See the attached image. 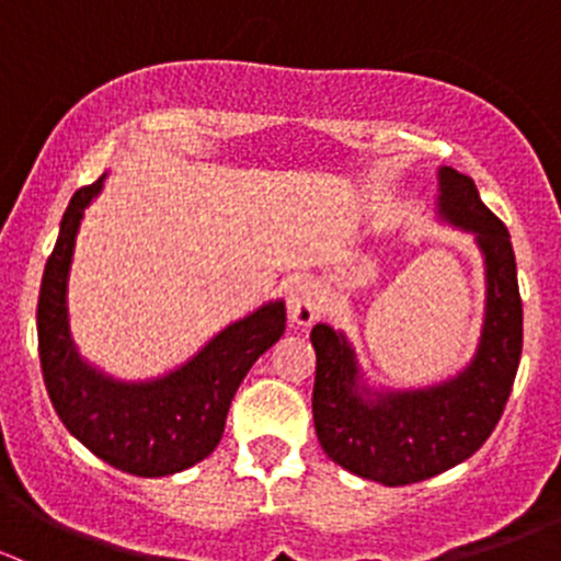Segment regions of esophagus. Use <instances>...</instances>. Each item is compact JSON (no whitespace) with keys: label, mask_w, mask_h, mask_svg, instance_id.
<instances>
[{"label":"esophagus","mask_w":561,"mask_h":561,"mask_svg":"<svg viewBox=\"0 0 561 561\" xmlns=\"http://www.w3.org/2000/svg\"><path fill=\"white\" fill-rule=\"evenodd\" d=\"M287 314L296 325H312L320 317V290L314 279L301 276L287 287Z\"/></svg>","instance_id":"esophagus-1"}]
</instances>
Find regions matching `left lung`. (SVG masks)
<instances>
[{
  "instance_id": "obj_1",
  "label": "left lung",
  "mask_w": 561,
  "mask_h": 561,
  "mask_svg": "<svg viewBox=\"0 0 561 561\" xmlns=\"http://www.w3.org/2000/svg\"><path fill=\"white\" fill-rule=\"evenodd\" d=\"M437 179L439 222L472 233L483 254L485 312L469 364L426 388H375L342 331L317 322L309 336L317 439L339 467L382 485L417 483L467 461L500 423L522 360L524 309L511 233L469 175L443 165Z\"/></svg>"
}]
</instances>
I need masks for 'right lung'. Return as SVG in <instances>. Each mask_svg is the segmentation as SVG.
I'll return each mask as SVG.
<instances>
[{
    "label": "right lung",
    "instance_id": "1",
    "mask_svg": "<svg viewBox=\"0 0 561 561\" xmlns=\"http://www.w3.org/2000/svg\"><path fill=\"white\" fill-rule=\"evenodd\" d=\"M105 173L72 195L45 263L37 301L39 364L67 432L122 472L165 478L214 454L230 401L254 360L285 333V301H268L208 339L190 360L154 380H116L83 360L70 331L72 254Z\"/></svg>",
    "mask_w": 561,
    "mask_h": 561
}]
</instances>
